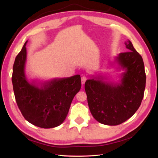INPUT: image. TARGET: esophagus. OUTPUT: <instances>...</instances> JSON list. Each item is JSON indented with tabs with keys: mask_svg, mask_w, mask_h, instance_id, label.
Returning <instances> with one entry per match:
<instances>
[{
	"mask_svg": "<svg viewBox=\"0 0 158 158\" xmlns=\"http://www.w3.org/2000/svg\"><path fill=\"white\" fill-rule=\"evenodd\" d=\"M86 80H87V78H86V77H85V76H82V77L81 78V83H82V85L85 82Z\"/></svg>",
	"mask_w": 158,
	"mask_h": 158,
	"instance_id": "esophagus-1",
	"label": "esophagus"
}]
</instances>
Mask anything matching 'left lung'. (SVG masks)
<instances>
[{
    "label": "left lung",
    "instance_id": "8db88e82",
    "mask_svg": "<svg viewBox=\"0 0 158 158\" xmlns=\"http://www.w3.org/2000/svg\"><path fill=\"white\" fill-rule=\"evenodd\" d=\"M125 44L128 51L121 52L114 59L118 69L124 70L119 82L105 81V76L95 73L85 83L90 112L103 125H118L126 121L136 113L144 97V62L130 40Z\"/></svg>",
    "mask_w": 158,
    "mask_h": 158
}]
</instances>
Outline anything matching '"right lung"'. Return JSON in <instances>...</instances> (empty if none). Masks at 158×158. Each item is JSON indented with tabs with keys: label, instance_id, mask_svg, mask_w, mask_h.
I'll return each mask as SVG.
<instances>
[{
	"label": "right lung",
	"instance_id": "right-lung-1",
	"mask_svg": "<svg viewBox=\"0 0 158 158\" xmlns=\"http://www.w3.org/2000/svg\"><path fill=\"white\" fill-rule=\"evenodd\" d=\"M27 43L13 66L12 81L18 108L26 120L33 125L44 128L58 127L65 120L72 101L81 88L80 76L44 82L29 81L25 73Z\"/></svg>",
	"mask_w": 158,
	"mask_h": 158
}]
</instances>
